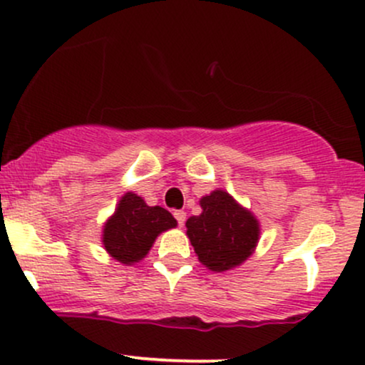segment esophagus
<instances>
[{"instance_id":"34e87169","label":"esophagus","mask_w":365,"mask_h":365,"mask_svg":"<svg viewBox=\"0 0 365 365\" xmlns=\"http://www.w3.org/2000/svg\"><path fill=\"white\" fill-rule=\"evenodd\" d=\"M175 217H177L178 225H180V226H183V223H185L187 212H185V211H175Z\"/></svg>"}]
</instances>
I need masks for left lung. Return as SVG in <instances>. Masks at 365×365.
I'll use <instances>...</instances> for the list:
<instances>
[{"mask_svg":"<svg viewBox=\"0 0 365 365\" xmlns=\"http://www.w3.org/2000/svg\"><path fill=\"white\" fill-rule=\"evenodd\" d=\"M199 204L202 212L190 216L185 223L199 261L215 273L242 266L254 254L261 237L257 217L221 188L204 195Z\"/></svg>","mask_w":365,"mask_h":365,"instance_id":"8db88e82","label":"left lung"}]
</instances>
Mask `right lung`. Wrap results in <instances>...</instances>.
I'll return each mask as SVG.
<instances>
[{
	"mask_svg": "<svg viewBox=\"0 0 365 365\" xmlns=\"http://www.w3.org/2000/svg\"><path fill=\"white\" fill-rule=\"evenodd\" d=\"M177 226V220L161 206H148L140 195H121L115 212L103 226V247L115 261L125 266L142 261L156 238Z\"/></svg>",
	"mask_w": 365,
	"mask_h": 365,
	"instance_id": "obj_1",
	"label": "right lung"
}]
</instances>
